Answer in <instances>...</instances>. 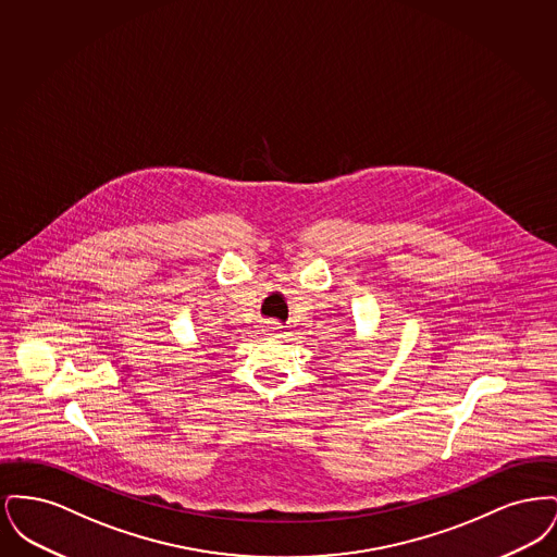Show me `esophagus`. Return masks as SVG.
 Here are the masks:
<instances>
[{"mask_svg":"<svg viewBox=\"0 0 557 557\" xmlns=\"http://www.w3.org/2000/svg\"><path fill=\"white\" fill-rule=\"evenodd\" d=\"M282 334H284V327L280 323H275V321H267L265 325H263V336L269 338V341L282 338Z\"/></svg>","mask_w":557,"mask_h":557,"instance_id":"esophagus-1","label":"esophagus"}]
</instances>
